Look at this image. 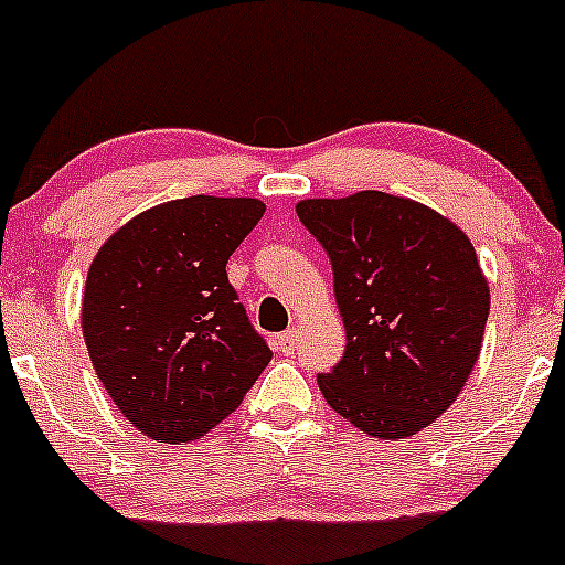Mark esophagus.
Here are the masks:
<instances>
[{"instance_id": "obj_1", "label": "esophagus", "mask_w": 565, "mask_h": 565, "mask_svg": "<svg viewBox=\"0 0 565 565\" xmlns=\"http://www.w3.org/2000/svg\"><path fill=\"white\" fill-rule=\"evenodd\" d=\"M299 340H301L299 329H288V331H285V334H280L277 345H280L282 353H294L296 348H299Z\"/></svg>"}]
</instances>
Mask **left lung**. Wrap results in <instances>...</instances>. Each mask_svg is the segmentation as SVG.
<instances>
[{"label": "left lung", "mask_w": 565, "mask_h": 565, "mask_svg": "<svg viewBox=\"0 0 565 565\" xmlns=\"http://www.w3.org/2000/svg\"><path fill=\"white\" fill-rule=\"evenodd\" d=\"M334 271L345 356L318 375L331 411L372 438H411L455 403L490 316L476 249L449 217L362 190L296 203Z\"/></svg>", "instance_id": "1"}]
</instances>
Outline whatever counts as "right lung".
Wrapping results in <instances>:
<instances>
[{"mask_svg": "<svg viewBox=\"0 0 565 565\" xmlns=\"http://www.w3.org/2000/svg\"><path fill=\"white\" fill-rule=\"evenodd\" d=\"M264 212L258 198H179L127 220L92 260L81 305L92 367L152 440H198L271 362L225 271Z\"/></svg>", "mask_w": 565, "mask_h": 565, "instance_id": "add662e5", "label": "right lung"}]
</instances>
